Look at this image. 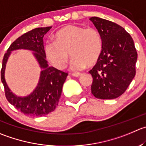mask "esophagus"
<instances>
[{
    "instance_id": "34e87169",
    "label": "esophagus",
    "mask_w": 146,
    "mask_h": 146,
    "mask_svg": "<svg viewBox=\"0 0 146 146\" xmlns=\"http://www.w3.org/2000/svg\"><path fill=\"white\" fill-rule=\"evenodd\" d=\"M72 76H74V77H80L82 76L81 73H72Z\"/></svg>"
}]
</instances>
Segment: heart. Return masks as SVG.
<instances>
[{
	"instance_id": "b5f03b06",
	"label": "heart",
	"mask_w": 146,
	"mask_h": 146,
	"mask_svg": "<svg viewBox=\"0 0 146 146\" xmlns=\"http://www.w3.org/2000/svg\"><path fill=\"white\" fill-rule=\"evenodd\" d=\"M55 38L45 43L43 52L46 59L58 70L66 68L69 53L73 58L70 68L73 70L94 66L100 58L102 40L95 28L66 25L56 33Z\"/></svg>"
}]
</instances>
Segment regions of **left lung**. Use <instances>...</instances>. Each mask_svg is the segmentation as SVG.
I'll return each mask as SVG.
<instances>
[{
    "instance_id": "obj_1",
    "label": "left lung",
    "mask_w": 146,
    "mask_h": 146,
    "mask_svg": "<svg viewBox=\"0 0 146 146\" xmlns=\"http://www.w3.org/2000/svg\"><path fill=\"white\" fill-rule=\"evenodd\" d=\"M98 31L102 50L89 73L92 94L97 98L114 99L123 94L135 76L138 54L133 40L121 25L98 17L90 18Z\"/></svg>"
}]
</instances>
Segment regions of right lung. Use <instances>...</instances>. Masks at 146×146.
Segmentation results:
<instances>
[{
	"instance_id": "1",
	"label": "right lung",
	"mask_w": 146,
	"mask_h": 146,
	"mask_svg": "<svg viewBox=\"0 0 146 146\" xmlns=\"http://www.w3.org/2000/svg\"><path fill=\"white\" fill-rule=\"evenodd\" d=\"M51 27L37 28L17 38L4 55L1 69V81L5 97L11 105L26 115L43 116L52 112L58 106L67 73L48 66L43 52V37ZM24 49L31 50L39 63L42 71L39 83L32 93L26 96H18L8 87L5 78L6 63L11 52Z\"/></svg>"
}]
</instances>
